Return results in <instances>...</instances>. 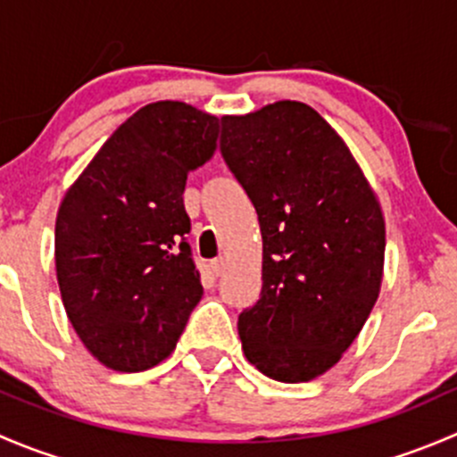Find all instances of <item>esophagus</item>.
<instances>
[{"mask_svg": "<svg viewBox=\"0 0 457 457\" xmlns=\"http://www.w3.org/2000/svg\"><path fill=\"white\" fill-rule=\"evenodd\" d=\"M223 270H225V258H214V261L210 262L212 276H219Z\"/></svg>", "mask_w": 457, "mask_h": 457, "instance_id": "1", "label": "esophagus"}]
</instances>
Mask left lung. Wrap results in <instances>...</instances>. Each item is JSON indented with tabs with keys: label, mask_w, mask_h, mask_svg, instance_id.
<instances>
[{
	"label": "left lung",
	"mask_w": 457,
	"mask_h": 457,
	"mask_svg": "<svg viewBox=\"0 0 457 457\" xmlns=\"http://www.w3.org/2000/svg\"><path fill=\"white\" fill-rule=\"evenodd\" d=\"M220 156L254 203L262 289L238 314L245 358L280 382L340 361L380 292L385 219L334 128L301 101L220 119Z\"/></svg>",
	"instance_id": "obj_1"
}]
</instances>
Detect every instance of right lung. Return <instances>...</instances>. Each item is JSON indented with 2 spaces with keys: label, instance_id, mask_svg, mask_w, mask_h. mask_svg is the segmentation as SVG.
Instances as JSON below:
<instances>
[{
  "label": "right lung",
  "instance_id": "right-lung-1",
  "mask_svg": "<svg viewBox=\"0 0 457 457\" xmlns=\"http://www.w3.org/2000/svg\"><path fill=\"white\" fill-rule=\"evenodd\" d=\"M219 119L181 101L132 114L66 192L54 225L62 301L87 352L117 371L170 356L201 301L187 243V174L216 150Z\"/></svg>",
  "mask_w": 457,
  "mask_h": 457
}]
</instances>
